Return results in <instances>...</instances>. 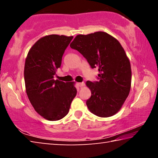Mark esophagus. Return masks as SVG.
Returning <instances> with one entry per match:
<instances>
[{
    "instance_id": "obj_1",
    "label": "esophagus",
    "mask_w": 158,
    "mask_h": 158,
    "mask_svg": "<svg viewBox=\"0 0 158 158\" xmlns=\"http://www.w3.org/2000/svg\"><path fill=\"white\" fill-rule=\"evenodd\" d=\"M77 85H79V87H84V85H85V84H84V83H78V84H77Z\"/></svg>"
}]
</instances>
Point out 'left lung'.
Segmentation results:
<instances>
[{"instance_id":"1","label":"left lung","mask_w":158,"mask_h":158,"mask_svg":"<svg viewBox=\"0 0 158 158\" xmlns=\"http://www.w3.org/2000/svg\"><path fill=\"white\" fill-rule=\"evenodd\" d=\"M69 46L81 53L92 68H98L99 81L85 83L91 91L86 101L89 111L102 118L114 116L131 88V65L124 49L118 40L102 31L78 35Z\"/></svg>"}]
</instances>
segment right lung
I'll list each match as a JSON object with an SVG mask.
<instances>
[{"mask_svg": "<svg viewBox=\"0 0 158 158\" xmlns=\"http://www.w3.org/2000/svg\"><path fill=\"white\" fill-rule=\"evenodd\" d=\"M73 36L49 35L29 50L24 65L26 94L37 113L48 121H58L68 114L77 95L75 82L55 80L62 56Z\"/></svg>", "mask_w": 158, "mask_h": 158, "instance_id": "add662e5", "label": "right lung"}]
</instances>
